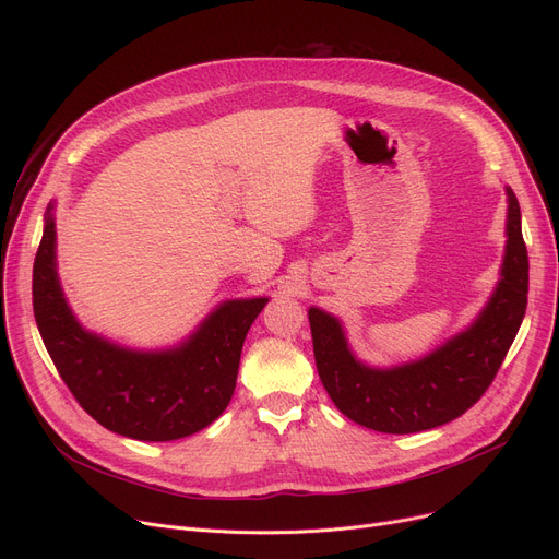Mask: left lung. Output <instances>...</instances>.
Here are the masks:
<instances>
[{
	"label": "left lung",
	"mask_w": 559,
	"mask_h": 559,
	"mask_svg": "<svg viewBox=\"0 0 559 559\" xmlns=\"http://www.w3.org/2000/svg\"><path fill=\"white\" fill-rule=\"evenodd\" d=\"M508 194V242L491 299L472 326L421 360L392 369L360 362L348 348L340 319L310 308L314 362L321 383L342 415L365 428L409 435L464 415L491 385L519 333L527 306V251L521 211Z\"/></svg>",
	"instance_id": "1"
}]
</instances>
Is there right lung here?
<instances>
[{
  "instance_id": "right-lung-1",
  "label": "right lung",
  "mask_w": 559,
  "mask_h": 559,
  "mask_svg": "<svg viewBox=\"0 0 559 559\" xmlns=\"http://www.w3.org/2000/svg\"><path fill=\"white\" fill-rule=\"evenodd\" d=\"M49 203L34 262V314L47 354L79 405L104 428L142 442H171L211 426L230 401L245 337L267 299H233L176 348L133 350L87 333L56 272Z\"/></svg>"
}]
</instances>
